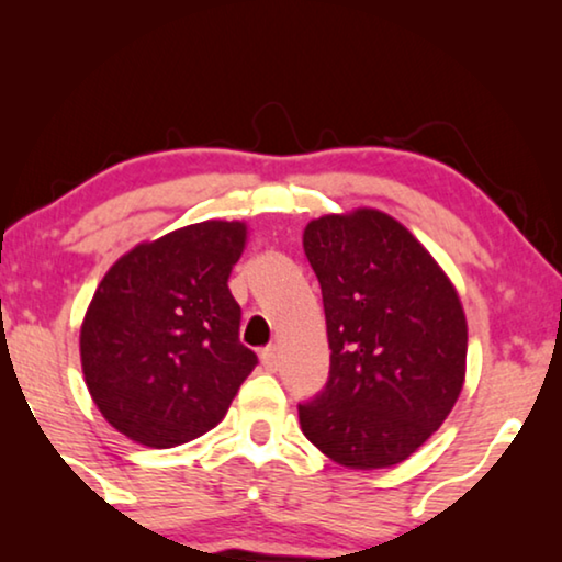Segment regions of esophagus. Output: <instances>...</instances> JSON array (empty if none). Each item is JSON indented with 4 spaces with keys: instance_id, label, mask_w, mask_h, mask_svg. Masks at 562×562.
<instances>
[{
    "instance_id": "34e87169",
    "label": "esophagus",
    "mask_w": 562,
    "mask_h": 562,
    "mask_svg": "<svg viewBox=\"0 0 562 562\" xmlns=\"http://www.w3.org/2000/svg\"><path fill=\"white\" fill-rule=\"evenodd\" d=\"M260 363H263L266 371H276L279 368V348L268 345V348L260 350Z\"/></svg>"
}]
</instances>
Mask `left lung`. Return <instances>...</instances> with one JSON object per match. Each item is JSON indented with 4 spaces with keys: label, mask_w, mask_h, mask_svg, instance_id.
<instances>
[{
    "label": "left lung",
    "mask_w": 562,
    "mask_h": 562,
    "mask_svg": "<svg viewBox=\"0 0 562 562\" xmlns=\"http://www.w3.org/2000/svg\"><path fill=\"white\" fill-rule=\"evenodd\" d=\"M302 245L325 302L329 379L299 404L302 432L337 465L404 463L465 383L468 322L442 266L381 210L322 214Z\"/></svg>",
    "instance_id": "1"
}]
</instances>
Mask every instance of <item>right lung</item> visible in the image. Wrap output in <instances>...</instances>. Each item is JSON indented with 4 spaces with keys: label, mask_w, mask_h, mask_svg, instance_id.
Instances as JSON below:
<instances>
[{
    "label": "right lung",
    "mask_w": 562,
    "mask_h": 562,
    "mask_svg": "<svg viewBox=\"0 0 562 562\" xmlns=\"http://www.w3.org/2000/svg\"><path fill=\"white\" fill-rule=\"evenodd\" d=\"M245 243V222L204 220L137 243L99 281L81 371L102 417L133 442L164 450L210 432L256 368L227 286Z\"/></svg>",
    "instance_id": "add662e5"
}]
</instances>
